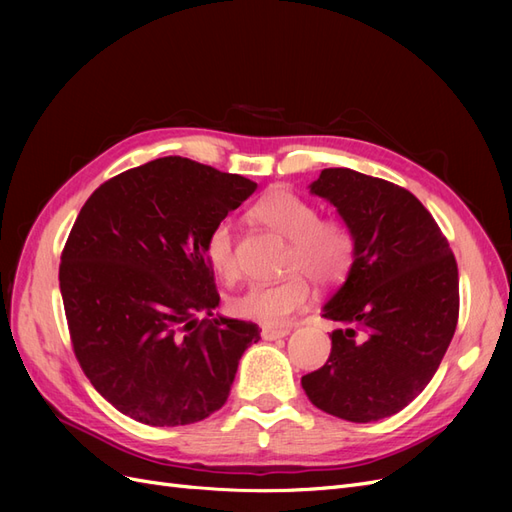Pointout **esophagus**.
<instances>
[{
	"label": "esophagus",
	"instance_id": "esophagus-1",
	"mask_svg": "<svg viewBox=\"0 0 512 512\" xmlns=\"http://www.w3.org/2000/svg\"><path fill=\"white\" fill-rule=\"evenodd\" d=\"M290 333V329H273V327H265L262 329V339H269V342H273V339H282Z\"/></svg>",
	"mask_w": 512,
	"mask_h": 512
}]
</instances>
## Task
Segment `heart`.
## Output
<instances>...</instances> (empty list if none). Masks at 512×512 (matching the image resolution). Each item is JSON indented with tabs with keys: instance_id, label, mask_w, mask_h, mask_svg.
Segmentation results:
<instances>
[{
	"instance_id": "1",
	"label": "heart",
	"mask_w": 512,
	"mask_h": 512,
	"mask_svg": "<svg viewBox=\"0 0 512 512\" xmlns=\"http://www.w3.org/2000/svg\"><path fill=\"white\" fill-rule=\"evenodd\" d=\"M252 218L288 241L282 273L275 284H252L230 299V312L265 327H282L312 297V282L320 288L342 284L354 267L356 237L342 218H320L307 198L275 188L252 207ZM209 267L222 280L235 282L241 273L235 228L228 220L215 226L205 241Z\"/></svg>"
}]
</instances>
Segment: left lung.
Here are the masks:
<instances>
[{
	"label": "left lung",
	"instance_id": "left-lung-1",
	"mask_svg": "<svg viewBox=\"0 0 512 512\" xmlns=\"http://www.w3.org/2000/svg\"><path fill=\"white\" fill-rule=\"evenodd\" d=\"M312 194L356 237L348 280L324 305L337 322L327 363L301 378L309 401L350 423L404 410L440 367L459 318V273L440 226L412 192L324 168Z\"/></svg>",
	"mask_w": 512,
	"mask_h": 512
}]
</instances>
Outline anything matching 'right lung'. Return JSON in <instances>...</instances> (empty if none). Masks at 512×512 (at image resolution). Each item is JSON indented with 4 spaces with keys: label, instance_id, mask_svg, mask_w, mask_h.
<instances>
[{
    "label": "right lung",
    "instance_id": "right-lung-1",
    "mask_svg": "<svg viewBox=\"0 0 512 512\" xmlns=\"http://www.w3.org/2000/svg\"><path fill=\"white\" fill-rule=\"evenodd\" d=\"M256 183L168 156L104 181L61 252L59 288L76 361L138 423L177 427L220 410L254 322L213 316L209 232Z\"/></svg>",
    "mask_w": 512,
    "mask_h": 512
}]
</instances>
